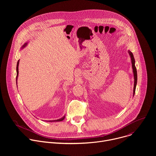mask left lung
Returning <instances> with one entry per match:
<instances>
[{"instance_id": "obj_1", "label": "left lung", "mask_w": 156, "mask_h": 156, "mask_svg": "<svg viewBox=\"0 0 156 156\" xmlns=\"http://www.w3.org/2000/svg\"><path fill=\"white\" fill-rule=\"evenodd\" d=\"M128 54L131 58L133 76H134V80H134V87H133V96H134L135 93V90H136V84H137V71H136V69L135 66V60L134 56H133V54L131 51H128Z\"/></svg>"}]
</instances>
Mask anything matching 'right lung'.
<instances>
[{
	"mask_svg": "<svg viewBox=\"0 0 156 156\" xmlns=\"http://www.w3.org/2000/svg\"><path fill=\"white\" fill-rule=\"evenodd\" d=\"M27 44H28V42H26V43H25L23 46H22V47L21 48V49H23V48H25L27 46ZM19 61H20V60H18V62H17V65H16V84H17V78H18V65H19ZM65 116H63V117H62L61 119H58V120H45L46 122H61V121H62V120H64V119H65Z\"/></svg>",
	"mask_w": 156,
	"mask_h": 156,
	"instance_id": "obj_1",
	"label": "right lung"
}]
</instances>
